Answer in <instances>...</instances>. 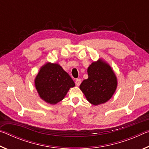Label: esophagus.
I'll use <instances>...</instances> for the list:
<instances>
[{"label": "esophagus", "mask_w": 149, "mask_h": 149, "mask_svg": "<svg viewBox=\"0 0 149 149\" xmlns=\"http://www.w3.org/2000/svg\"><path fill=\"white\" fill-rule=\"evenodd\" d=\"M81 79H75V85H76L77 86H79V85L81 84Z\"/></svg>", "instance_id": "1"}]
</instances>
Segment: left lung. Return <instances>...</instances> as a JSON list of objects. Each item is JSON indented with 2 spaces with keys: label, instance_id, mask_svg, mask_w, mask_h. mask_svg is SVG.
I'll return each instance as SVG.
<instances>
[{
  "label": "left lung",
  "instance_id": "1",
  "mask_svg": "<svg viewBox=\"0 0 149 149\" xmlns=\"http://www.w3.org/2000/svg\"><path fill=\"white\" fill-rule=\"evenodd\" d=\"M88 78L79 88L87 100L93 105L109 100L117 88V78L109 64L102 59L93 62L87 69Z\"/></svg>",
  "mask_w": 149,
  "mask_h": 149
}]
</instances>
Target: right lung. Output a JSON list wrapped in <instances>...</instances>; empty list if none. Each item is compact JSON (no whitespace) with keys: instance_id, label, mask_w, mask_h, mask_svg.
Returning <instances> with one entry per match:
<instances>
[{"instance_id":"right-lung-1","label":"right lung","mask_w":149,"mask_h":149,"mask_svg":"<svg viewBox=\"0 0 149 149\" xmlns=\"http://www.w3.org/2000/svg\"><path fill=\"white\" fill-rule=\"evenodd\" d=\"M35 85L41 99L49 104H55L64 99L75 84L61 65L47 62L35 77Z\"/></svg>"}]
</instances>
